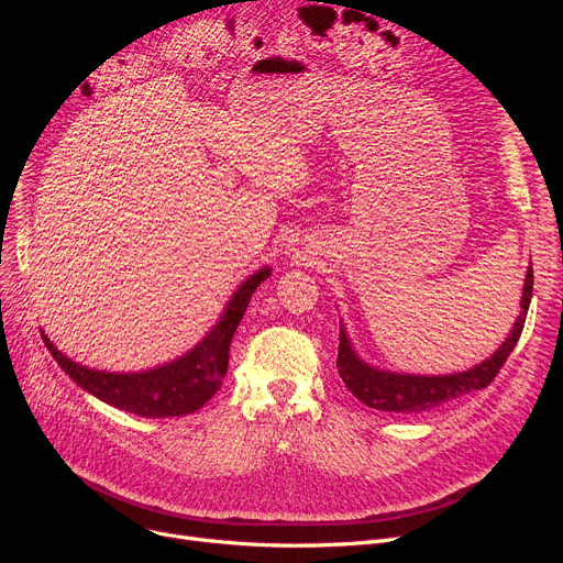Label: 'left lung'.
I'll list each match as a JSON object with an SVG mask.
<instances>
[{"label": "left lung", "instance_id": "8db88e82", "mask_svg": "<svg viewBox=\"0 0 563 563\" xmlns=\"http://www.w3.org/2000/svg\"><path fill=\"white\" fill-rule=\"evenodd\" d=\"M531 289H534V272L531 266L527 269L525 285H522V299H520V314L514 321V327L501 342V346L493 353L490 358L482 361L479 365L470 367L465 372L454 374H406V372H390L380 369L363 361L356 349H353L344 323L340 319V346H338V372L344 380V386L358 401L369 408L388 410V412H422L431 410L440 404H448L461 395L484 390L488 383L497 376L501 365L507 363L509 353L518 344V338L525 327V317L531 301Z\"/></svg>", "mask_w": 563, "mask_h": 563}]
</instances>
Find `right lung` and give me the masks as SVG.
I'll return each mask as SVG.
<instances>
[{"label": "right lung", "mask_w": 563, "mask_h": 563, "mask_svg": "<svg viewBox=\"0 0 563 563\" xmlns=\"http://www.w3.org/2000/svg\"><path fill=\"white\" fill-rule=\"evenodd\" d=\"M272 276V266H262L234 289L219 321L185 356L159 367L139 372H107L75 363L58 351L45 333L43 342L52 358L86 393L141 418H180L196 412L221 388L228 372V351L232 335L249 308L253 291Z\"/></svg>", "instance_id": "obj_1"}]
</instances>
